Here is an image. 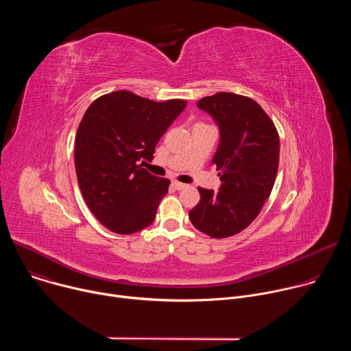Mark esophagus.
Listing matches in <instances>:
<instances>
[{
    "instance_id": "esophagus-1",
    "label": "esophagus",
    "mask_w": 351,
    "mask_h": 351,
    "mask_svg": "<svg viewBox=\"0 0 351 351\" xmlns=\"http://www.w3.org/2000/svg\"><path fill=\"white\" fill-rule=\"evenodd\" d=\"M172 186H173L176 190H182V189L186 187L184 183H180V182H178V180H173V182H172Z\"/></svg>"
}]
</instances>
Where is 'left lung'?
<instances>
[{"label":"left lung","mask_w":351,"mask_h":351,"mask_svg":"<svg viewBox=\"0 0 351 351\" xmlns=\"http://www.w3.org/2000/svg\"><path fill=\"white\" fill-rule=\"evenodd\" d=\"M197 106L219 125L221 143L213 164L222 184L218 191L198 187L202 198L189 218L199 232L225 239L252 223L271 195L279 167V134L250 97L221 91Z\"/></svg>","instance_id":"obj_1"}]
</instances>
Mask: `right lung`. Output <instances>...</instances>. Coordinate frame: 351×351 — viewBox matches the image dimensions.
Wrapping results in <instances>:
<instances>
[{"instance_id":"1","label":"right lung","mask_w":351,"mask_h":351,"mask_svg":"<svg viewBox=\"0 0 351 351\" xmlns=\"http://www.w3.org/2000/svg\"><path fill=\"white\" fill-rule=\"evenodd\" d=\"M186 104L118 90L98 97L84 112L75 140L77 183L93 215L111 232L132 234L154 222L171 182L138 161L154 158L158 140Z\"/></svg>"}]
</instances>
